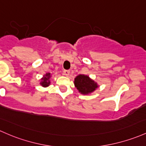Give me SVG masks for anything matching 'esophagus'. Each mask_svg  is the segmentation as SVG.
<instances>
[{"label":"esophagus","mask_w":146,"mask_h":146,"mask_svg":"<svg viewBox=\"0 0 146 146\" xmlns=\"http://www.w3.org/2000/svg\"><path fill=\"white\" fill-rule=\"evenodd\" d=\"M63 74L65 76H68L70 75V70H64L63 71Z\"/></svg>","instance_id":"esophagus-1"}]
</instances>
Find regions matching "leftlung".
<instances>
[{"mask_svg":"<svg viewBox=\"0 0 146 146\" xmlns=\"http://www.w3.org/2000/svg\"><path fill=\"white\" fill-rule=\"evenodd\" d=\"M74 84L78 91L83 95H89L98 87L96 82L84 74L78 75L75 78Z\"/></svg>","mask_w":146,"mask_h":146,"instance_id":"1","label":"left lung"}]
</instances>
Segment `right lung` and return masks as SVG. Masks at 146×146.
I'll use <instances>...</instances> for the list:
<instances>
[{
  "label": "right lung",
  "mask_w": 146,
  "mask_h": 146,
  "mask_svg": "<svg viewBox=\"0 0 146 146\" xmlns=\"http://www.w3.org/2000/svg\"><path fill=\"white\" fill-rule=\"evenodd\" d=\"M50 78L51 74L50 73H47L43 76L42 78H41V82L40 84L44 87H47L50 84Z\"/></svg>",
  "instance_id": "right-lung-1"
}]
</instances>
